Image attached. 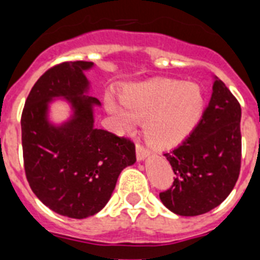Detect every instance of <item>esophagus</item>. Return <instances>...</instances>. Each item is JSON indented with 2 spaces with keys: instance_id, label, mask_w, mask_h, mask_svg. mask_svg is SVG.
<instances>
[{
  "instance_id": "1",
  "label": "esophagus",
  "mask_w": 260,
  "mask_h": 260,
  "mask_svg": "<svg viewBox=\"0 0 260 260\" xmlns=\"http://www.w3.org/2000/svg\"><path fill=\"white\" fill-rule=\"evenodd\" d=\"M148 155H150V151L147 150L143 144L137 143V157H138V160H143V158H146Z\"/></svg>"
}]
</instances>
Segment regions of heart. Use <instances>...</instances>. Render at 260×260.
Here are the masks:
<instances>
[{"label": "heart", "instance_id": "1", "mask_svg": "<svg viewBox=\"0 0 260 260\" xmlns=\"http://www.w3.org/2000/svg\"><path fill=\"white\" fill-rule=\"evenodd\" d=\"M119 102L122 107L108 99L107 107L123 130L130 132L135 121H144L147 142L162 150L185 141L199 123L204 109V96L198 84L171 78L126 87Z\"/></svg>", "mask_w": 260, "mask_h": 260}]
</instances>
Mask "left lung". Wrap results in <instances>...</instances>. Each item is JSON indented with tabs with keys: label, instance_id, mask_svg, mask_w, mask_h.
<instances>
[{
	"label": "left lung",
	"instance_id": "8db88e82",
	"mask_svg": "<svg viewBox=\"0 0 260 260\" xmlns=\"http://www.w3.org/2000/svg\"><path fill=\"white\" fill-rule=\"evenodd\" d=\"M241 105L221 80L194 132L164 156L173 185L160 192L165 207L181 216H198L217 207L237 182L241 169Z\"/></svg>",
	"mask_w": 260,
	"mask_h": 260
}]
</instances>
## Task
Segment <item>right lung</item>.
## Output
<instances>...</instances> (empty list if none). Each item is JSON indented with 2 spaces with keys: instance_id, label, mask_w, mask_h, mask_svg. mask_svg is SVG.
<instances>
[{
  "instance_id": "right-lung-1",
  "label": "right lung",
  "mask_w": 260,
  "mask_h": 260,
  "mask_svg": "<svg viewBox=\"0 0 260 260\" xmlns=\"http://www.w3.org/2000/svg\"><path fill=\"white\" fill-rule=\"evenodd\" d=\"M92 62L68 61L48 69L38 79L23 108V162L29 187L54 212L84 219L104 207L119 173L134 164L135 144L128 138L93 126L96 98L83 95L84 70ZM68 99L75 118L56 128L46 121L52 97Z\"/></svg>"
}]
</instances>
